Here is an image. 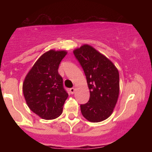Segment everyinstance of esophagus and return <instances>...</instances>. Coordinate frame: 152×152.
<instances>
[{
    "instance_id": "1",
    "label": "esophagus",
    "mask_w": 152,
    "mask_h": 152,
    "mask_svg": "<svg viewBox=\"0 0 152 152\" xmlns=\"http://www.w3.org/2000/svg\"><path fill=\"white\" fill-rule=\"evenodd\" d=\"M75 91H76V88H70V92H71V94H74V92H75Z\"/></svg>"
}]
</instances>
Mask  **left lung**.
Segmentation results:
<instances>
[{"mask_svg":"<svg viewBox=\"0 0 152 152\" xmlns=\"http://www.w3.org/2000/svg\"><path fill=\"white\" fill-rule=\"evenodd\" d=\"M74 54L86 75L90 91L88 102L81 104L88 121L100 122L109 117L119 94V74L112 62L93 47L83 45Z\"/></svg>","mask_w":152,"mask_h":152,"instance_id":"8db88e82","label":"left lung"}]
</instances>
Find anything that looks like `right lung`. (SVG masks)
I'll return each instance as SVG.
<instances>
[{
	"mask_svg": "<svg viewBox=\"0 0 152 152\" xmlns=\"http://www.w3.org/2000/svg\"><path fill=\"white\" fill-rule=\"evenodd\" d=\"M67 52L50 50L43 53L27 74L23 91L28 106L44 119H54L62 114L68 94L58 66Z\"/></svg>",
	"mask_w": 152,
	"mask_h": 152,
	"instance_id": "1",
	"label": "right lung"
}]
</instances>
